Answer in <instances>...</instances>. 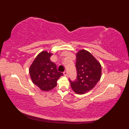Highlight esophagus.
<instances>
[{
  "label": "esophagus",
  "instance_id": "esophagus-1",
  "mask_svg": "<svg viewBox=\"0 0 129 129\" xmlns=\"http://www.w3.org/2000/svg\"><path fill=\"white\" fill-rule=\"evenodd\" d=\"M63 74H64V75L65 76H67V75H68V74H67V72H64V73H63Z\"/></svg>",
  "mask_w": 129,
  "mask_h": 129
}]
</instances>
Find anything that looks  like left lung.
Listing matches in <instances>:
<instances>
[{
	"instance_id": "1",
	"label": "left lung",
	"mask_w": 129,
	"mask_h": 129,
	"mask_svg": "<svg viewBox=\"0 0 129 129\" xmlns=\"http://www.w3.org/2000/svg\"><path fill=\"white\" fill-rule=\"evenodd\" d=\"M77 79L71 81V87L76 94H84L94 88L101 76V65L92 55L85 49L76 53Z\"/></svg>"
}]
</instances>
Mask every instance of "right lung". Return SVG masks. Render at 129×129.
Segmentation results:
<instances>
[{
  "mask_svg": "<svg viewBox=\"0 0 129 129\" xmlns=\"http://www.w3.org/2000/svg\"><path fill=\"white\" fill-rule=\"evenodd\" d=\"M53 55L48 51H42L38 55L29 68L32 82L43 91H47L57 85V81L62 73L58 72L56 64L50 57Z\"/></svg>",
  "mask_w": 129,
  "mask_h": 129,
  "instance_id": "1",
  "label": "right lung"
}]
</instances>
